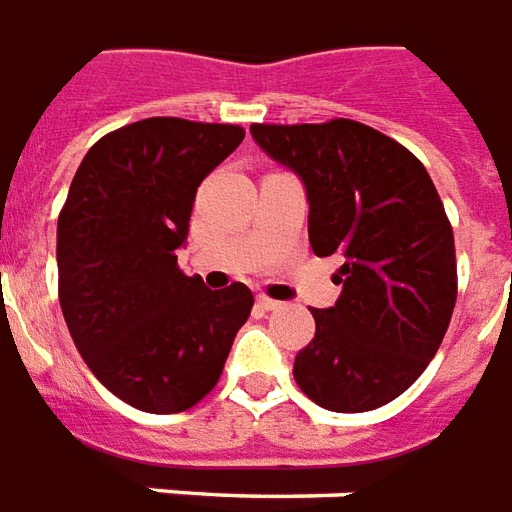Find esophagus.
Wrapping results in <instances>:
<instances>
[{"instance_id":"obj_1","label":"esophagus","mask_w":512,"mask_h":512,"mask_svg":"<svg viewBox=\"0 0 512 512\" xmlns=\"http://www.w3.org/2000/svg\"><path fill=\"white\" fill-rule=\"evenodd\" d=\"M256 305H259L261 311H278V308H281V302L270 300V297H264V294H259V300H256Z\"/></svg>"}]
</instances>
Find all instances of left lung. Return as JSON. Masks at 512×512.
Listing matches in <instances>:
<instances>
[{
    "label": "left lung",
    "mask_w": 512,
    "mask_h": 512,
    "mask_svg": "<svg viewBox=\"0 0 512 512\" xmlns=\"http://www.w3.org/2000/svg\"><path fill=\"white\" fill-rule=\"evenodd\" d=\"M308 193L316 256H341L343 292L316 308L294 379L330 412H371L409 390L453 316V226L428 171L398 141L354 119L251 125Z\"/></svg>",
    "instance_id": "obj_1"
}]
</instances>
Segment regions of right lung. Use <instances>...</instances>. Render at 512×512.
Wrapping results in <instances>:
<instances>
[{"label":"right lung","instance_id":"obj_1","mask_svg":"<svg viewBox=\"0 0 512 512\" xmlns=\"http://www.w3.org/2000/svg\"><path fill=\"white\" fill-rule=\"evenodd\" d=\"M240 125L149 117L89 149L57 223L59 305L100 384L141 412L196 406L248 322L245 283L212 292L179 270L201 179L240 147Z\"/></svg>","mask_w":512,"mask_h":512}]
</instances>
